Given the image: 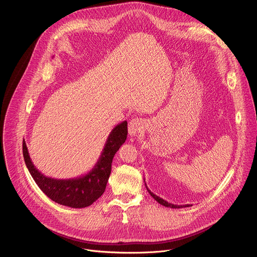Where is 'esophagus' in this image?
Wrapping results in <instances>:
<instances>
[{
    "label": "esophagus",
    "instance_id": "obj_1",
    "mask_svg": "<svg viewBox=\"0 0 257 257\" xmlns=\"http://www.w3.org/2000/svg\"><path fill=\"white\" fill-rule=\"evenodd\" d=\"M144 127V122L142 119H132L129 124H128V132L131 136H135L137 135L139 132H141L143 130Z\"/></svg>",
    "mask_w": 257,
    "mask_h": 257
}]
</instances>
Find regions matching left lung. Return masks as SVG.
Masks as SVG:
<instances>
[{
	"instance_id": "1",
	"label": "left lung",
	"mask_w": 257,
	"mask_h": 257,
	"mask_svg": "<svg viewBox=\"0 0 257 257\" xmlns=\"http://www.w3.org/2000/svg\"><path fill=\"white\" fill-rule=\"evenodd\" d=\"M145 182V181H144ZM145 186H146V184H145ZM146 189H148V191H149V193L160 203V204H162V205H164V206H167V207H171V208H181V207H189V206H191V204H183V205H177V204H173V203H170V202H168V201H166L165 199H163V198H161L160 196H158V195H156L155 193H153L149 188H148V186H146Z\"/></svg>"
}]
</instances>
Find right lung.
<instances>
[{
	"label": "right lung",
	"mask_w": 257,
	"mask_h": 257,
	"mask_svg": "<svg viewBox=\"0 0 257 257\" xmlns=\"http://www.w3.org/2000/svg\"><path fill=\"white\" fill-rule=\"evenodd\" d=\"M127 134V121L115 126L94 167L87 174L77 178L55 179L42 174L34 167L24 140L22 144L23 158L33 180L49 198L65 206L82 208L91 205L104 192L114 156L125 142Z\"/></svg>",
	"instance_id": "1"
}]
</instances>
